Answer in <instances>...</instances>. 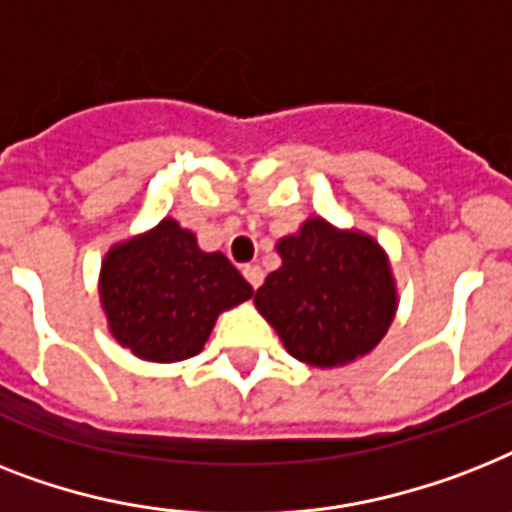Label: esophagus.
<instances>
[{
  "label": "esophagus",
  "instance_id": "esophagus-1",
  "mask_svg": "<svg viewBox=\"0 0 512 512\" xmlns=\"http://www.w3.org/2000/svg\"><path fill=\"white\" fill-rule=\"evenodd\" d=\"M242 273H244V278H247L252 289H257V286L263 284V268H260V265H244Z\"/></svg>",
  "mask_w": 512,
  "mask_h": 512
}]
</instances>
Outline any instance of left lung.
<instances>
[{
    "mask_svg": "<svg viewBox=\"0 0 512 512\" xmlns=\"http://www.w3.org/2000/svg\"><path fill=\"white\" fill-rule=\"evenodd\" d=\"M276 249L281 268L257 289L255 305L289 355L336 368L384 339L397 313V286L373 236L307 218Z\"/></svg>",
    "mask_w": 512,
    "mask_h": 512,
    "instance_id": "1",
    "label": "left lung"
}]
</instances>
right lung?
Segmentation results:
<instances>
[{
    "mask_svg": "<svg viewBox=\"0 0 512 512\" xmlns=\"http://www.w3.org/2000/svg\"><path fill=\"white\" fill-rule=\"evenodd\" d=\"M255 289L220 252H202L178 220L110 247L99 297L110 334L149 363H178L202 352L223 310Z\"/></svg>",
    "mask_w": 512,
    "mask_h": 512,
    "instance_id": "obj_1",
    "label": "right lung"
}]
</instances>
